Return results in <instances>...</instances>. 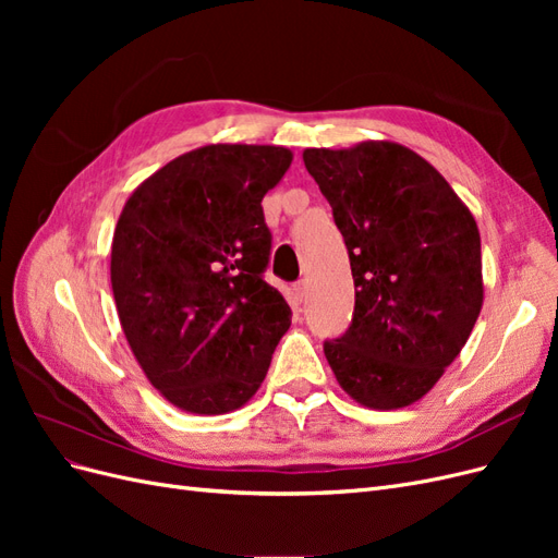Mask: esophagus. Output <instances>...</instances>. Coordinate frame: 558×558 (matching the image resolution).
<instances>
[{
  "label": "esophagus",
  "mask_w": 558,
  "mask_h": 558,
  "mask_svg": "<svg viewBox=\"0 0 558 558\" xmlns=\"http://www.w3.org/2000/svg\"><path fill=\"white\" fill-rule=\"evenodd\" d=\"M293 293H295V300H298V302L305 300V295H307V281H305V279H302V281H295V286H293Z\"/></svg>",
  "instance_id": "34e87169"
}]
</instances>
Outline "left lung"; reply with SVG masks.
Segmentation results:
<instances>
[{
  "mask_svg": "<svg viewBox=\"0 0 558 558\" xmlns=\"http://www.w3.org/2000/svg\"><path fill=\"white\" fill-rule=\"evenodd\" d=\"M351 263L349 328L324 342L344 391L398 410L426 396L459 356L482 310L480 230L445 177L414 150L365 142L307 148Z\"/></svg>",
  "mask_w": 558,
  "mask_h": 558,
  "instance_id": "obj_1",
  "label": "left lung"
}]
</instances>
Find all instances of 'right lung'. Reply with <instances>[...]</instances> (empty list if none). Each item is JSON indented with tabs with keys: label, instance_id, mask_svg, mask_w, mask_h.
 <instances>
[{
	"label": "right lung",
	"instance_id": "right-lung-1",
	"mask_svg": "<svg viewBox=\"0 0 558 558\" xmlns=\"http://www.w3.org/2000/svg\"><path fill=\"white\" fill-rule=\"evenodd\" d=\"M283 146L183 154L125 202L111 244L118 316L148 381L177 408L226 414L258 391L291 326L265 281L263 197L291 165Z\"/></svg>",
	"mask_w": 558,
	"mask_h": 558
}]
</instances>
